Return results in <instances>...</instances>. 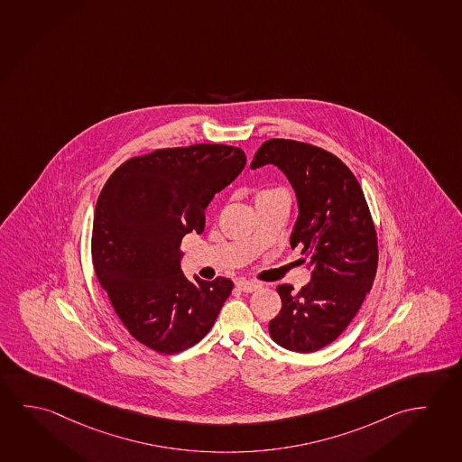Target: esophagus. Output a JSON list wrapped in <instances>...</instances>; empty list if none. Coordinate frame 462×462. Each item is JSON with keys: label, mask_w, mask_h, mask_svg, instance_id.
<instances>
[{"label": "esophagus", "mask_w": 462, "mask_h": 462, "mask_svg": "<svg viewBox=\"0 0 462 462\" xmlns=\"http://www.w3.org/2000/svg\"><path fill=\"white\" fill-rule=\"evenodd\" d=\"M236 286L242 292H255L256 289H260V284L254 282V281H237Z\"/></svg>", "instance_id": "obj_1"}]
</instances>
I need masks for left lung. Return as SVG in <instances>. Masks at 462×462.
Here are the masks:
<instances>
[{"mask_svg": "<svg viewBox=\"0 0 462 462\" xmlns=\"http://www.w3.org/2000/svg\"><path fill=\"white\" fill-rule=\"evenodd\" d=\"M276 165L292 184L299 218L291 245L310 258L311 281L293 292L278 286L282 308L270 336L287 350L311 353L346 329L373 287L377 235L366 199L350 169L321 147L293 140L264 141L250 169Z\"/></svg>", "mask_w": 462, "mask_h": 462, "instance_id": "left-lung-1", "label": "left lung"}]
</instances>
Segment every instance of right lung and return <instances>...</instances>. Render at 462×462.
I'll return each mask as SVG.
<instances>
[{"mask_svg":"<svg viewBox=\"0 0 462 462\" xmlns=\"http://www.w3.org/2000/svg\"><path fill=\"white\" fill-rule=\"evenodd\" d=\"M245 162L226 144L157 149L124 162L104 184L93 266L120 321L147 348L173 355L198 344L231 295V279L186 278L180 245L204 231L207 206Z\"/></svg>","mask_w":462,"mask_h":462,"instance_id":"obj_1","label":"right lung"}]
</instances>
